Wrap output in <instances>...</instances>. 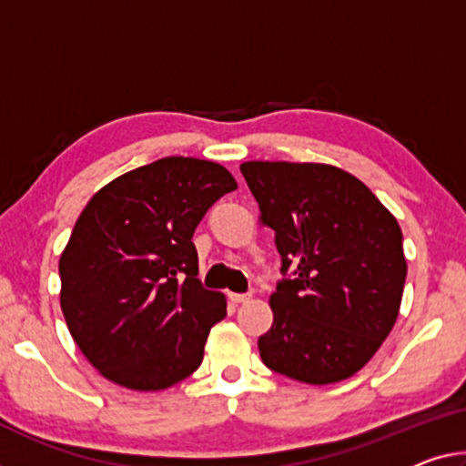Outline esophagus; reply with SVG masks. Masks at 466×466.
<instances>
[{
	"mask_svg": "<svg viewBox=\"0 0 466 466\" xmlns=\"http://www.w3.org/2000/svg\"><path fill=\"white\" fill-rule=\"evenodd\" d=\"M249 298H252L249 293H228V299H231L233 304H243V302H248Z\"/></svg>",
	"mask_w": 466,
	"mask_h": 466,
	"instance_id": "obj_1",
	"label": "esophagus"
}]
</instances>
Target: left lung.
<instances>
[{
	"mask_svg": "<svg viewBox=\"0 0 466 466\" xmlns=\"http://www.w3.org/2000/svg\"><path fill=\"white\" fill-rule=\"evenodd\" d=\"M275 231L281 273L258 350L270 370L310 385L356 375L396 325L406 281L402 228L360 178L331 164H241Z\"/></svg>",
	"mask_w": 466,
	"mask_h": 466,
	"instance_id": "1",
	"label": "left lung"
}]
</instances>
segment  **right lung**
<instances>
[{
    "instance_id": "right-lung-1",
    "label": "right lung",
    "mask_w": 466,
    "mask_h": 466,
    "mask_svg": "<svg viewBox=\"0 0 466 466\" xmlns=\"http://www.w3.org/2000/svg\"><path fill=\"white\" fill-rule=\"evenodd\" d=\"M238 181L217 162L168 156L93 196L60 256L68 331L99 375L135 391L167 390L204 358L227 317L198 279L193 231Z\"/></svg>"
}]
</instances>
